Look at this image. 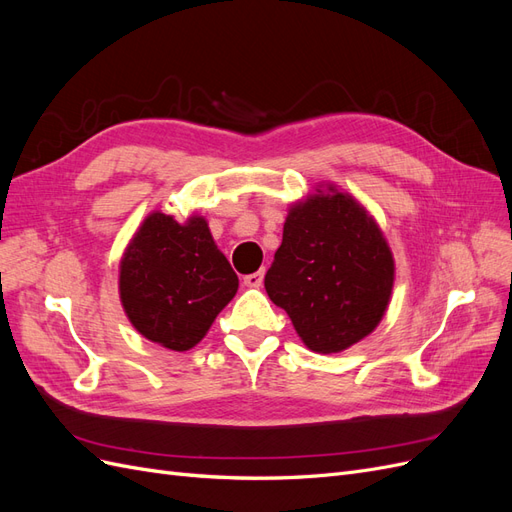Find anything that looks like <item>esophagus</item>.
I'll return each mask as SVG.
<instances>
[{
  "mask_svg": "<svg viewBox=\"0 0 512 512\" xmlns=\"http://www.w3.org/2000/svg\"><path fill=\"white\" fill-rule=\"evenodd\" d=\"M262 280H265V271H254V273H250V275H245L243 277V284L245 286H250V288H258V286H262Z\"/></svg>",
  "mask_w": 512,
  "mask_h": 512,
  "instance_id": "1",
  "label": "esophagus"
}]
</instances>
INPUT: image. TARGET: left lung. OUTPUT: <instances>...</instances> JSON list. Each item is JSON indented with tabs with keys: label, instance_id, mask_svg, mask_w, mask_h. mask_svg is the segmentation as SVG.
<instances>
[{
	"label": "left lung",
	"instance_id": "1",
	"mask_svg": "<svg viewBox=\"0 0 512 512\" xmlns=\"http://www.w3.org/2000/svg\"><path fill=\"white\" fill-rule=\"evenodd\" d=\"M393 277L378 224L352 196L329 188L290 209L265 288L305 346L331 354L378 327Z\"/></svg>",
	"mask_w": 512,
	"mask_h": 512
}]
</instances>
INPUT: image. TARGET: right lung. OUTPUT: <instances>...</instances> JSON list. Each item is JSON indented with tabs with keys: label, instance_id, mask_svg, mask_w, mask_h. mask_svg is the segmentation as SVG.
<instances>
[{
	"label": "right lung",
	"instance_id": "add662e5",
	"mask_svg": "<svg viewBox=\"0 0 512 512\" xmlns=\"http://www.w3.org/2000/svg\"><path fill=\"white\" fill-rule=\"evenodd\" d=\"M239 277L203 218L151 213L121 258V303L134 329L170 350H190L235 297Z\"/></svg>",
	"mask_w": 512,
	"mask_h": 512
}]
</instances>
